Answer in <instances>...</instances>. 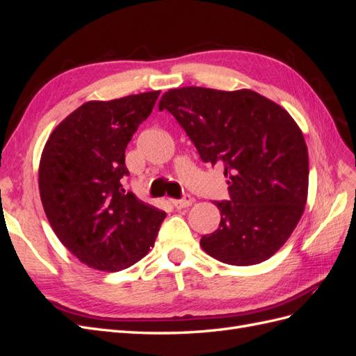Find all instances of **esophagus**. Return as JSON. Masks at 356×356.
Instances as JSON below:
<instances>
[{"instance_id": "34e87169", "label": "esophagus", "mask_w": 356, "mask_h": 356, "mask_svg": "<svg viewBox=\"0 0 356 356\" xmlns=\"http://www.w3.org/2000/svg\"><path fill=\"white\" fill-rule=\"evenodd\" d=\"M172 202V204H174V207L177 208V209H182V208H188V207H191L193 203H195V199H191L190 196H187V197H184V199H172L170 200Z\"/></svg>"}]
</instances>
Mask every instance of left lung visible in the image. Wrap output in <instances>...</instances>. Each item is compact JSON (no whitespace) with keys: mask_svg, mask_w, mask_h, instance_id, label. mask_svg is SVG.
I'll return each instance as SVG.
<instances>
[{"mask_svg":"<svg viewBox=\"0 0 356 356\" xmlns=\"http://www.w3.org/2000/svg\"><path fill=\"white\" fill-rule=\"evenodd\" d=\"M168 110L200 159L222 166L230 202H215L220 227L203 236V251L232 266H252L275 255L305 212L309 154L305 136L281 105L251 89H170Z\"/></svg>","mask_w":356,"mask_h":356,"instance_id":"8db88e82","label":"left lung"}]
</instances>
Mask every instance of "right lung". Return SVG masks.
I'll return each instance as SVG.
<instances>
[{"label":"right lung","mask_w":356,"mask_h":356,"mask_svg":"<svg viewBox=\"0 0 356 356\" xmlns=\"http://www.w3.org/2000/svg\"><path fill=\"white\" fill-rule=\"evenodd\" d=\"M160 90L89 101L53 129L42 148L38 187L53 232L95 270L131 267L154 245L165 211L124 191V149L152 114Z\"/></svg>","instance_id":"right-lung-1"}]
</instances>
